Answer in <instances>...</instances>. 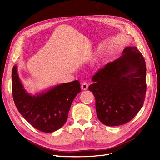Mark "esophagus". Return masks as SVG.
Returning a JSON list of instances; mask_svg holds the SVG:
<instances>
[{
    "label": "esophagus",
    "mask_w": 160,
    "mask_h": 160,
    "mask_svg": "<svg viewBox=\"0 0 160 160\" xmlns=\"http://www.w3.org/2000/svg\"><path fill=\"white\" fill-rule=\"evenodd\" d=\"M88 88V84L86 82H83V83L81 84V89L83 90H86Z\"/></svg>",
    "instance_id": "34e87169"
}]
</instances>
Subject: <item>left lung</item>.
Returning <instances> with one entry per match:
<instances>
[{
  "label": "left lung",
  "mask_w": 160,
  "mask_h": 160,
  "mask_svg": "<svg viewBox=\"0 0 160 160\" xmlns=\"http://www.w3.org/2000/svg\"><path fill=\"white\" fill-rule=\"evenodd\" d=\"M89 89L95 98L98 118L108 126L132 120L144 103L146 65L135 47H128L118 59L105 65L92 78Z\"/></svg>",
  "instance_id": "1"
}]
</instances>
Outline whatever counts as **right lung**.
<instances>
[{
	"instance_id": "add662e5",
	"label": "right lung",
	"mask_w": 160,
	"mask_h": 160,
	"mask_svg": "<svg viewBox=\"0 0 160 160\" xmlns=\"http://www.w3.org/2000/svg\"><path fill=\"white\" fill-rule=\"evenodd\" d=\"M76 80L52 87L32 95L24 88L17 67L12 71V92L14 102L22 117L37 129L51 133L63 126L72 101L81 92Z\"/></svg>"
}]
</instances>
